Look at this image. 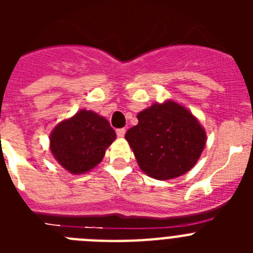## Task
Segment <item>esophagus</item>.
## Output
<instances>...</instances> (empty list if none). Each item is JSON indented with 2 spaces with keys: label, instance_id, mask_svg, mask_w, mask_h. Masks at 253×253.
<instances>
[{
  "label": "esophagus",
  "instance_id": "1",
  "mask_svg": "<svg viewBox=\"0 0 253 253\" xmlns=\"http://www.w3.org/2000/svg\"><path fill=\"white\" fill-rule=\"evenodd\" d=\"M125 129L124 128H120V129H116V135H118V137L119 138H123L125 135Z\"/></svg>",
  "mask_w": 253,
  "mask_h": 253
}]
</instances>
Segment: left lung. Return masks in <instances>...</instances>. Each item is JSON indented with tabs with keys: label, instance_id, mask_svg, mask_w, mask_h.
I'll list each match as a JSON object with an SVG mask.
<instances>
[{
	"label": "left lung",
	"instance_id": "1",
	"mask_svg": "<svg viewBox=\"0 0 253 253\" xmlns=\"http://www.w3.org/2000/svg\"><path fill=\"white\" fill-rule=\"evenodd\" d=\"M138 124L125 139L140 169L157 180L184 175L194 167L205 146V131L184 106L173 101L152 105L138 114Z\"/></svg>",
	"mask_w": 253,
	"mask_h": 253
}]
</instances>
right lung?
Masks as SVG:
<instances>
[{
  "label": "right lung",
  "mask_w": 253,
  "mask_h": 253,
  "mask_svg": "<svg viewBox=\"0 0 253 253\" xmlns=\"http://www.w3.org/2000/svg\"><path fill=\"white\" fill-rule=\"evenodd\" d=\"M109 122L93 111L81 110L59 123L50 135L55 160L72 173H84L101 162L105 149L115 140Z\"/></svg>",
  "instance_id": "1"
}]
</instances>
